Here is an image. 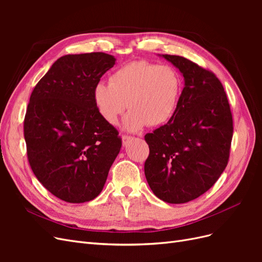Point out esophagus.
Listing matches in <instances>:
<instances>
[{
  "instance_id": "obj_1",
  "label": "esophagus",
  "mask_w": 262,
  "mask_h": 262,
  "mask_svg": "<svg viewBox=\"0 0 262 262\" xmlns=\"http://www.w3.org/2000/svg\"><path fill=\"white\" fill-rule=\"evenodd\" d=\"M131 140H133V138L130 137V136H122V143H123V145L128 144Z\"/></svg>"
}]
</instances>
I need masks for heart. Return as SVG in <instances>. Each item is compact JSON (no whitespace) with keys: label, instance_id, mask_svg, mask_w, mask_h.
<instances>
[{"label":"heart","instance_id":"obj_1","mask_svg":"<svg viewBox=\"0 0 262 262\" xmlns=\"http://www.w3.org/2000/svg\"><path fill=\"white\" fill-rule=\"evenodd\" d=\"M181 90V77L173 68L133 61L114 72L109 84L95 85L94 102L101 117L112 124L128 107L124 126L138 131L144 125L168 122L177 109Z\"/></svg>","mask_w":262,"mask_h":262}]
</instances>
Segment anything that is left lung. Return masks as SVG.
Returning <instances> with one entry per match:
<instances>
[{
  "mask_svg": "<svg viewBox=\"0 0 262 262\" xmlns=\"http://www.w3.org/2000/svg\"><path fill=\"white\" fill-rule=\"evenodd\" d=\"M179 69L185 86L170 120L145 134V177L167 203L196 199L215 184L228 163L233 116L224 87L211 71L179 55L163 54Z\"/></svg>",
  "mask_w": 262,
  "mask_h": 262,
  "instance_id": "obj_1",
  "label": "left lung"
}]
</instances>
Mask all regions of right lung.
Wrapping results in <instances>:
<instances>
[{
    "instance_id": "add662e5",
    "label": "right lung",
    "mask_w": 262,
    "mask_h": 262,
    "mask_svg": "<svg viewBox=\"0 0 262 262\" xmlns=\"http://www.w3.org/2000/svg\"><path fill=\"white\" fill-rule=\"evenodd\" d=\"M104 52L55 61L30 95L24 120L27 157L37 179L59 199H95L120 152L121 138L99 114L94 87L115 66Z\"/></svg>"
}]
</instances>
